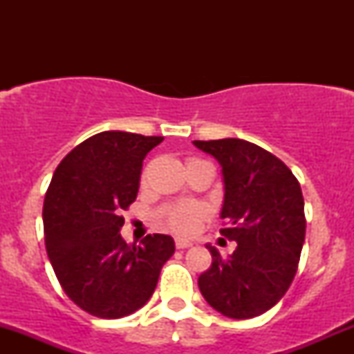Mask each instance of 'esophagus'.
<instances>
[{
	"label": "esophagus",
	"mask_w": 354,
	"mask_h": 354,
	"mask_svg": "<svg viewBox=\"0 0 354 354\" xmlns=\"http://www.w3.org/2000/svg\"><path fill=\"white\" fill-rule=\"evenodd\" d=\"M190 246H192V241H188V240H181V238H178V240H176V248H178V250L190 248Z\"/></svg>",
	"instance_id": "obj_1"
}]
</instances>
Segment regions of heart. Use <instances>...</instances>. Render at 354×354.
<instances>
[{
    "instance_id": "heart-1",
    "label": "heart",
    "mask_w": 354,
    "mask_h": 354,
    "mask_svg": "<svg viewBox=\"0 0 354 354\" xmlns=\"http://www.w3.org/2000/svg\"><path fill=\"white\" fill-rule=\"evenodd\" d=\"M160 217L178 234H190L205 217V209L197 203H176L162 209Z\"/></svg>"
}]
</instances>
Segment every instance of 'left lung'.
<instances>
[{
    "label": "left lung",
    "instance_id": "obj_1",
    "mask_svg": "<svg viewBox=\"0 0 354 354\" xmlns=\"http://www.w3.org/2000/svg\"><path fill=\"white\" fill-rule=\"evenodd\" d=\"M223 166L221 234L236 241L233 255L207 245L212 266L198 288L230 319H253L272 308L291 286L305 241V202L291 169L266 149L241 140H195Z\"/></svg>",
    "mask_w": 354,
    "mask_h": 354
}]
</instances>
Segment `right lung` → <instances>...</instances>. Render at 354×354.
I'll return each mask as SVG.
<instances>
[{"mask_svg": "<svg viewBox=\"0 0 354 354\" xmlns=\"http://www.w3.org/2000/svg\"><path fill=\"white\" fill-rule=\"evenodd\" d=\"M164 137L102 131L56 167L42 209L44 241L68 298L99 319H121L151 299L174 253L167 234L127 245L121 212L135 202L142 162Z\"/></svg>", "mask_w": 354, "mask_h": 354, "instance_id": "add662e5", "label": "right lung"}]
</instances>
